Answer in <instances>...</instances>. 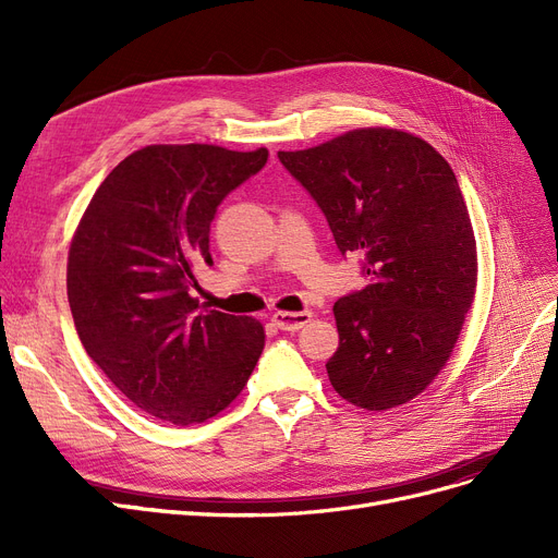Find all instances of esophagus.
<instances>
[{
  "label": "esophagus",
  "mask_w": 558,
  "mask_h": 558,
  "mask_svg": "<svg viewBox=\"0 0 558 558\" xmlns=\"http://www.w3.org/2000/svg\"><path fill=\"white\" fill-rule=\"evenodd\" d=\"M312 320V312H276L274 324L284 332H296Z\"/></svg>",
  "instance_id": "1"
}]
</instances>
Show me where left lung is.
I'll return each instance as SVG.
<instances>
[{
	"label": "left lung",
	"instance_id": "obj_1",
	"mask_svg": "<svg viewBox=\"0 0 558 558\" xmlns=\"http://www.w3.org/2000/svg\"><path fill=\"white\" fill-rule=\"evenodd\" d=\"M280 162L324 210L368 284L335 303V391L368 412L423 393L448 364L477 289V242L452 167L423 137L368 126Z\"/></svg>",
	"mask_w": 558,
	"mask_h": 558
}]
</instances>
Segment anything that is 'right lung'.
<instances>
[{
	"mask_svg": "<svg viewBox=\"0 0 558 558\" xmlns=\"http://www.w3.org/2000/svg\"><path fill=\"white\" fill-rule=\"evenodd\" d=\"M269 151L149 144L117 165L74 230L68 299L85 353L142 412L173 425L217 416L262 355L251 316L198 310L194 269L210 257L219 203Z\"/></svg>",
	"mask_w": 558,
	"mask_h": 558,
	"instance_id": "1",
	"label": "right lung"
}]
</instances>
